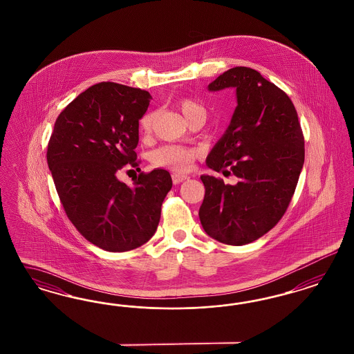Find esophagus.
<instances>
[{
	"mask_svg": "<svg viewBox=\"0 0 354 354\" xmlns=\"http://www.w3.org/2000/svg\"><path fill=\"white\" fill-rule=\"evenodd\" d=\"M188 179H189V176H187V175H183V174H172V182L175 183V184H179V183L188 180Z\"/></svg>",
	"mask_w": 354,
	"mask_h": 354,
	"instance_id": "obj_1",
	"label": "esophagus"
}]
</instances>
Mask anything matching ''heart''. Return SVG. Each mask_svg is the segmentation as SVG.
<instances>
[{
    "instance_id": "heart-1",
    "label": "heart",
    "mask_w": 354,
    "mask_h": 354,
    "mask_svg": "<svg viewBox=\"0 0 354 354\" xmlns=\"http://www.w3.org/2000/svg\"><path fill=\"white\" fill-rule=\"evenodd\" d=\"M180 110L187 120L197 115L206 117V109L204 105L191 98H185L180 101ZM156 117L157 114L154 111H150L140 120V129L144 135H148L153 129ZM196 157L197 150L183 148L178 145H163L151 153L150 161L157 167H166L174 171L185 172L192 169L193 161L196 160Z\"/></svg>"
}]
</instances>
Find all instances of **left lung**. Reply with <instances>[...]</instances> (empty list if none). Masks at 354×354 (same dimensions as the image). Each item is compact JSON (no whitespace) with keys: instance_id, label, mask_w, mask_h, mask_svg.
Masks as SVG:
<instances>
[{"instance_id":"obj_1","label":"left lung","mask_w":354,"mask_h":354,"mask_svg":"<svg viewBox=\"0 0 354 354\" xmlns=\"http://www.w3.org/2000/svg\"><path fill=\"white\" fill-rule=\"evenodd\" d=\"M225 88H235L237 106L206 165L223 175L232 172L239 182L203 175L198 215L210 237L245 245L286 213L304 166V135L290 97L256 70L234 67L207 86L210 92Z\"/></svg>"}]
</instances>
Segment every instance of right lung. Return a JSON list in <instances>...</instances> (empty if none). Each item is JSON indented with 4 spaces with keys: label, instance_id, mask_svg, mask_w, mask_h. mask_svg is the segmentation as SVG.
Returning <instances> with one entry per match:
<instances>
[{
    "label": "right lung",
    "instance_id": "right-lung-1",
    "mask_svg": "<svg viewBox=\"0 0 354 354\" xmlns=\"http://www.w3.org/2000/svg\"><path fill=\"white\" fill-rule=\"evenodd\" d=\"M151 96L111 82L89 86L58 115L46 160L68 219L107 252H127L154 235L170 172H141L129 187L117 172L138 167L139 120Z\"/></svg>",
    "mask_w": 354,
    "mask_h": 354
}]
</instances>
